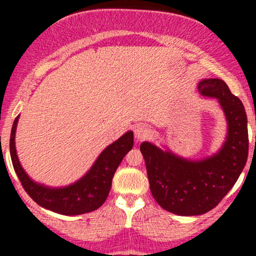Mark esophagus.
I'll use <instances>...</instances> for the list:
<instances>
[{"label":"esophagus","instance_id":"34e87169","mask_svg":"<svg viewBox=\"0 0 256 256\" xmlns=\"http://www.w3.org/2000/svg\"><path fill=\"white\" fill-rule=\"evenodd\" d=\"M150 136V128L144 124H138L134 128V137L137 140H144Z\"/></svg>","mask_w":256,"mask_h":256}]
</instances>
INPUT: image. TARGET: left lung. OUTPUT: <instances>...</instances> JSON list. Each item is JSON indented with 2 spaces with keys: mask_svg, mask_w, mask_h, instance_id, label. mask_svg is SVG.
Listing matches in <instances>:
<instances>
[{
  "mask_svg": "<svg viewBox=\"0 0 256 256\" xmlns=\"http://www.w3.org/2000/svg\"><path fill=\"white\" fill-rule=\"evenodd\" d=\"M198 89L202 96L218 98L228 122L226 140L216 154L194 161L149 142L140 144L152 198L164 210L178 216H200L218 206L248 158L246 114L240 100L218 78L204 79Z\"/></svg>",
  "mask_w": 256,
  "mask_h": 256,
  "instance_id": "8db88e82",
  "label": "left lung"
}]
</instances>
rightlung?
Wrapping results in <instances>:
<instances>
[{
  "instance_id": "obj_1",
  "label": "right lung",
  "mask_w": 256,
  "mask_h": 256,
  "mask_svg": "<svg viewBox=\"0 0 256 256\" xmlns=\"http://www.w3.org/2000/svg\"><path fill=\"white\" fill-rule=\"evenodd\" d=\"M19 116L10 132V150L14 171L25 192L36 204L62 216H79L98 210L108 198L112 179L124 156L134 146V132L128 131L100 154L84 177L68 186L49 188L38 184L26 174L16 150V131Z\"/></svg>"
}]
</instances>
